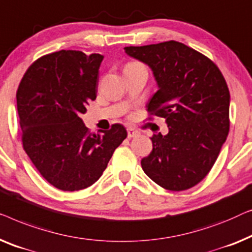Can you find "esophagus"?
Masks as SVG:
<instances>
[{
    "instance_id": "esophagus-1",
    "label": "esophagus",
    "mask_w": 252,
    "mask_h": 252,
    "mask_svg": "<svg viewBox=\"0 0 252 252\" xmlns=\"http://www.w3.org/2000/svg\"><path fill=\"white\" fill-rule=\"evenodd\" d=\"M140 134V132L138 130H134L132 127H129L127 129V137L129 138H134V137H138Z\"/></svg>"
}]
</instances>
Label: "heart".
<instances>
[{
	"mask_svg": "<svg viewBox=\"0 0 252 252\" xmlns=\"http://www.w3.org/2000/svg\"><path fill=\"white\" fill-rule=\"evenodd\" d=\"M131 63H129V65H131Z\"/></svg>",
	"mask_w": 252,
	"mask_h": 252,
	"instance_id": "obj_1",
	"label": "heart"
}]
</instances>
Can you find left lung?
Segmentation results:
<instances>
[{
	"instance_id": "left-lung-1",
	"label": "left lung",
	"mask_w": 252,
	"mask_h": 252,
	"mask_svg": "<svg viewBox=\"0 0 252 252\" xmlns=\"http://www.w3.org/2000/svg\"><path fill=\"white\" fill-rule=\"evenodd\" d=\"M126 55L153 70L158 90L147 105L164 118L165 136L153 134L144 172L173 192L197 185L210 171L229 131V90L217 65L177 41L126 47Z\"/></svg>"
}]
</instances>
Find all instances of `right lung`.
I'll list each match as a JSON object with an SVG mask.
<instances>
[{
	"label": "right lung",
	"instance_id": "add662e5",
	"mask_svg": "<svg viewBox=\"0 0 252 252\" xmlns=\"http://www.w3.org/2000/svg\"><path fill=\"white\" fill-rule=\"evenodd\" d=\"M104 56L60 50L28 67L17 90L23 147L42 177L56 189L91 186L126 138L120 123L91 133L81 114L95 99Z\"/></svg>",
	"mask_w": 252,
	"mask_h": 252
}]
</instances>
